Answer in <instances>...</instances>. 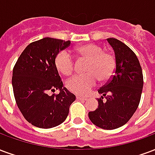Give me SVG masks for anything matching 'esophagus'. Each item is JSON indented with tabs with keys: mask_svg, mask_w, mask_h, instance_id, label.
Wrapping results in <instances>:
<instances>
[{
	"mask_svg": "<svg viewBox=\"0 0 155 155\" xmlns=\"http://www.w3.org/2000/svg\"><path fill=\"white\" fill-rule=\"evenodd\" d=\"M76 99H78V100H81V101L88 100V98H87L86 97H81V96H77V97H76Z\"/></svg>",
	"mask_w": 155,
	"mask_h": 155,
	"instance_id": "34e87169",
	"label": "esophagus"
}]
</instances>
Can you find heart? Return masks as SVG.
<instances>
[{"label":"heart","mask_w":155,"mask_h":155,"mask_svg":"<svg viewBox=\"0 0 155 155\" xmlns=\"http://www.w3.org/2000/svg\"><path fill=\"white\" fill-rule=\"evenodd\" d=\"M76 52L89 61L85 74H75L67 80L66 86L69 91L78 95H85L94 86L98 79L109 81L116 71V60L109 52L94 43L84 44L76 48ZM57 71L64 75L71 74L74 70V59L69 51H61L55 58Z\"/></svg>","instance_id":"1"}]
</instances>
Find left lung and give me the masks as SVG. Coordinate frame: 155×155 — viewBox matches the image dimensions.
<instances>
[{"instance_id": "left-lung-1", "label": "left lung", "mask_w": 155, "mask_h": 155, "mask_svg": "<svg viewBox=\"0 0 155 155\" xmlns=\"http://www.w3.org/2000/svg\"><path fill=\"white\" fill-rule=\"evenodd\" d=\"M107 40L115 53L116 71L109 82L98 90L102 95L98 108L89 112V117L95 126L113 130L126 124L137 109L143 74L138 58L129 47L113 38Z\"/></svg>"}]
</instances>
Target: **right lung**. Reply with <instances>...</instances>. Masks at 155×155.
<instances>
[{
	"instance_id": "obj_1",
	"label": "right lung",
	"mask_w": 155,
	"mask_h": 155,
	"mask_svg": "<svg viewBox=\"0 0 155 155\" xmlns=\"http://www.w3.org/2000/svg\"><path fill=\"white\" fill-rule=\"evenodd\" d=\"M71 41L43 38L28 44L13 69L12 86L17 106L34 127L48 129L67 117L75 96L63 87L55 66V58ZM59 90L49 95V91Z\"/></svg>"
}]
</instances>
